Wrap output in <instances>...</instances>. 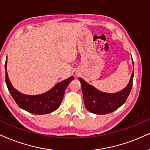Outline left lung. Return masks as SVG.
Returning <instances> with one entry per match:
<instances>
[{"label": "left lung", "instance_id": "obj_1", "mask_svg": "<svg viewBox=\"0 0 150 150\" xmlns=\"http://www.w3.org/2000/svg\"><path fill=\"white\" fill-rule=\"evenodd\" d=\"M132 63L134 62L132 60ZM134 72L129 83L121 91L115 93H107L97 90L88 84L81 78H79L82 88L85 106L88 111L97 115L110 113L122 106L126 101L132 88Z\"/></svg>", "mask_w": 150, "mask_h": 150}]
</instances>
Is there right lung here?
Returning <instances> with one entry per match:
<instances>
[{"mask_svg":"<svg viewBox=\"0 0 150 150\" xmlns=\"http://www.w3.org/2000/svg\"><path fill=\"white\" fill-rule=\"evenodd\" d=\"M7 59L5 61V81L9 92L20 108L30 113L44 115L51 113L59 108L68 85L74 77L58 83L49 91L37 95H28L16 90L11 83L7 72Z\"/></svg>","mask_w":150,"mask_h":150,"instance_id":"obj_1","label":"right lung"}]
</instances>
